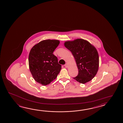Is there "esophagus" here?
<instances>
[{
  "mask_svg": "<svg viewBox=\"0 0 123 123\" xmlns=\"http://www.w3.org/2000/svg\"><path fill=\"white\" fill-rule=\"evenodd\" d=\"M64 66H65L66 68L68 67V63H66Z\"/></svg>",
  "mask_w": 123,
  "mask_h": 123,
  "instance_id": "1",
  "label": "esophagus"
}]
</instances>
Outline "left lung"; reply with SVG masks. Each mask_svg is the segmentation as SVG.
<instances>
[{
	"label": "left lung",
	"instance_id": "8db88e82",
	"mask_svg": "<svg viewBox=\"0 0 123 123\" xmlns=\"http://www.w3.org/2000/svg\"><path fill=\"white\" fill-rule=\"evenodd\" d=\"M64 45L72 53L78 68V75L73 79L82 84L91 81L99 69V55L96 48L83 39L65 41Z\"/></svg>",
	"mask_w": 123,
	"mask_h": 123
}]
</instances>
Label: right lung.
<instances>
[{"label": "right lung", "instance_id": "right-lung-1", "mask_svg": "<svg viewBox=\"0 0 123 123\" xmlns=\"http://www.w3.org/2000/svg\"><path fill=\"white\" fill-rule=\"evenodd\" d=\"M59 43L58 40H43L34 45L30 51V71L34 80L43 86L55 80L62 68L58 58L53 54Z\"/></svg>", "mask_w": 123, "mask_h": 123}]
</instances>
